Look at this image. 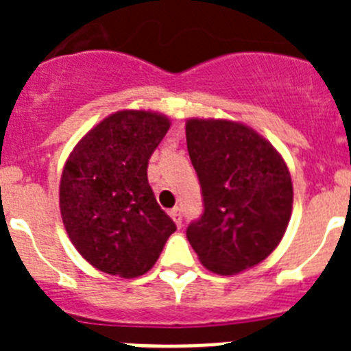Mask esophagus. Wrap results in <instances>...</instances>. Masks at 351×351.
Here are the masks:
<instances>
[{"label":"esophagus","mask_w":351,"mask_h":351,"mask_svg":"<svg viewBox=\"0 0 351 351\" xmlns=\"http://www.w3.org/2000/svg\"><path fill=\"white\" fill-rule=\"evenodd\" d=\"M169 214H170V218L176 221V225L181 228V226H182V209H181V207H173V209L169 210Z\"/></svg>","instance_id":"34e87169"}]
</instances>
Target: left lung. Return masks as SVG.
Masks as SVG:
<instances>
[{"instance_id": "obj_1", "label": "left lung", "mask_w": 351, "mask_h": 351, "mask_svg": "<svg viewBox=\"0 0 351 351\" xmlns=\"http://www.w3.org/2000/svg\"><path fill=\"white\" fill-rule=\"evenodd\" d=\"M204 213L186 228L200 262L237 274L267 258L290 221L293 188L283 158L256 132L223 119L186 123Z\"/></svg>"}]
</instances>
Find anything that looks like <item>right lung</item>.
<instances>
[{
	"instance_id": "add662e5",
	"label": "right lung",
	"mask_w": 351,
	"mask_h": 351,
	"mask_svg": "<svg viewBox=\"0 0 351 351\" xmlns=\"http://www.w3.org/2000/svg\"><path fill=\"white\" fill-rule=\"evenodd\" d=\"M169 128L156 112L121 110L71 151L61 176V216L93 267L121 278L145 274L176 232L147 181L149 158Z\"/></svg>"
}]
</instances>
